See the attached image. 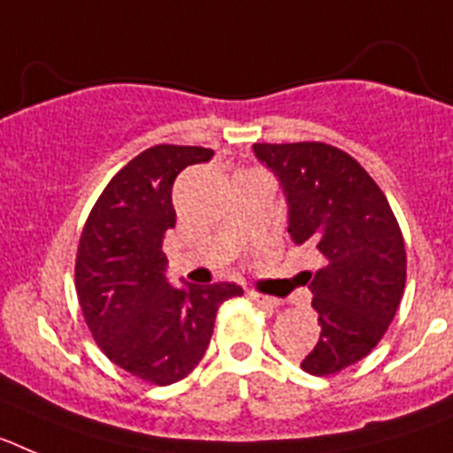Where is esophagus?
<instances>
[{"label":"esophagus","instance_id":"obj_1","mask_svg":"<svg viewBox=\"0 0 453 453\" xmlns=\"http://www.w3.org/2000/svg\"><path fill=\"white\" fill-rule=\"evenodd\" d=\"M250 297L254 299L258 306H265V308H272V311H276V308L281 306V299L276 297H270V295H263V292H250Z\"/></svg>","mask_w":453,"mask_h":453}]
</instances>
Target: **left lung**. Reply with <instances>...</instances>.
<instances>
[{
    "label": "left lung",
    "mask_w": 453,
    "mask_h": 453,
    "mask_svg": "<svg viewBox=\"0 0 453 453\" xmlns=\"http://www.w3.org/2000/svg\"><path fill=\"white\" fill-rule=\"evenodd\" d=\"M281 181L297 245L324 265L306 272L319 340L302 370L331 376L365 358L386 335L406 286V247L386 195L354 156L326 142H256Z\"/></svg>",
    "instance_id": "1"
}]
</instances>
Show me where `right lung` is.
<instances>
[{
    "mask_svg": "<svg viewBox=\"0 0 453 453\" xmlns=\"http://www.w3.org/2000/svg\"><path fill=\"white\" fill-rule=\"evenodd\" d=\"M213 150L156 145L115 174L79 238L74 286L88 329L106 358L154 386L190 374L213 335L215 315L240 297L235 283L172 288L163 235L177 224L172 186Z\"/></svg>",
    "mask_w": 453,
    "mask_h": 453,
    "instance_id": "1",
    "label": "right lung"
}]
</instances>
